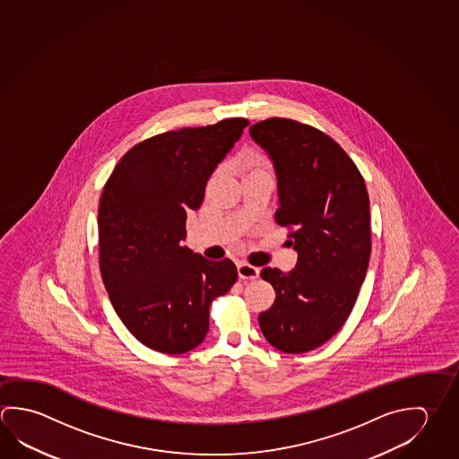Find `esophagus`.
<instances>
[{"label":"esophagus","instance_id":"1","mask_svg":"<svg viewBox=\"0 0 459 459\" xmlns=\"http://www.w3.org/2000/svg\"><path fill=\"white\" fill-rule=\"evenodd\" d=\"M237 271H238V277L240 279H248V281L257 279V275H259V269L255 267V265L247 264V263H240L238 267H237Z\"/></svg>","mask_w":459,"mask_h":459}]
</instances>
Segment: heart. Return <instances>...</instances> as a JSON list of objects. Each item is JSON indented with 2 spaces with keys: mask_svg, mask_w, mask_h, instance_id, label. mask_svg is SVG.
<instances>
[{
  "mask_svg": "<svg viewBox=\"0 0 459 459\" xmlns=\"http://www.w3.org/2000/svg\"><path fill=\"white\" fill-rule=\"evenodd\" d=\"M264 169H269V162L263 154L257 153V152H247V153L241 154L240 161H238V170H240L243 178L248 176L251 172Z\"/></svg>",
  "mask_w": 459,
  "mask_h": 459,
  "instance_id": "heart-1",
  "label": "heart"
}]
</instances>
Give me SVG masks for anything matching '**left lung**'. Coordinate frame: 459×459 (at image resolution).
<instances>
[{"instance_id":"1","label":"left lung","mask_w":459,"mask_h":459,"mask_svg":"<svg viewBox=\"0 0 459 459\" xmlns=\"http://www.w3.org/2000/svg\"><path fill=\"white\" fill-rule=\"evenodd\" d=\"M249 135L273 160L275 221L298 253L290 273L261 271L275 301L257 321L277 350L306 353L333 337L356 303L369 265V195L351 158L321 130L271 117Z\"/></svg>"}]
</instances>
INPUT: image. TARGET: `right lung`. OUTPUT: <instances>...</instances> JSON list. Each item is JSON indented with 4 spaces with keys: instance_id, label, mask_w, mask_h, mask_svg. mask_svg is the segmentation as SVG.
<instances>
[{
    "instance_id": "obj_1",
    "label": "right lung",
    "mask_w": 459,
    "mask_h": 459,
    "mask_svg": "<svg viewBox=\"0 0 459 459\" xmlns=\"http://www.w3.org/2000/svg\"><path fill=\"white\" fill-rule=\"evenodd\" d=\"M249 122L170 130L140 142L108 178L98 206L100 271L114 311L154 351L182 354L210 330V305L238 273L182 247L186 212Z\"/></svg>"
}]
</instances>
